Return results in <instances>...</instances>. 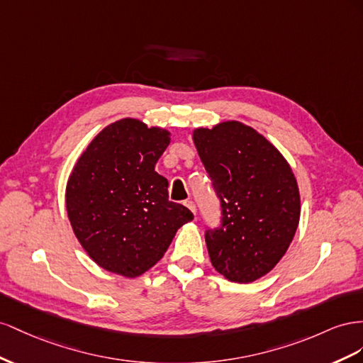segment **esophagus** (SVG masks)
<instances>
[{"label": "esophagus", "instance_id": "esophagus-1", "mask_svg": "<svg viewBox=\"0 0 363 363\" xmlns=\"http://www.w3.org/2000/svg\"><path fill=\"white\" fill-rule=\"evenodd\" d=\"M184 203H185V206H187V208H190V211L193 214H196V203L193 201H185Z\"/></svg>", "mask_w": 363, "mask_h": 363}]
</instances>
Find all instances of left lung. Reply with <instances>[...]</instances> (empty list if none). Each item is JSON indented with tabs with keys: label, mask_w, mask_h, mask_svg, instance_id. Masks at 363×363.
Segmentation results:
<instances>
[{
	"label": "left lung",
	"mask_w": 363,
	"mask_h": 363,
	"mask_svg": "<svg viewBox=\"0 0 363 363\" xmlns=\"http://www.w3.org/2000/svg\"><path fill=\"white\" fill-rule=\"evenodd\" d=\"M222 206V225L205 233L214 269L235 283L271 272L299 223L295 174L274 144L240 121L193 130Z\"/></svg>",
	"instance_id": "obj_1"
}]
</instances>
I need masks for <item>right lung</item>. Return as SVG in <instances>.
<instances>
[{"mask_svg": "<svg viewBox=\"0 0 363 363\" xmlns=\"http://www.w3.org/2000/svg\"><path fill=\"white\" fill-rule=\"evenodd\" d=\"M169 144V130L121 118L97 133L69 174L65 202L72 231L108 272L140 277L193 220L189 208L169 201V182L155 172Z\"/></svg>", "mask_w": 363, "mask_h": 363, "instance_id": "1", "label": "right lung"}]
</instances>
